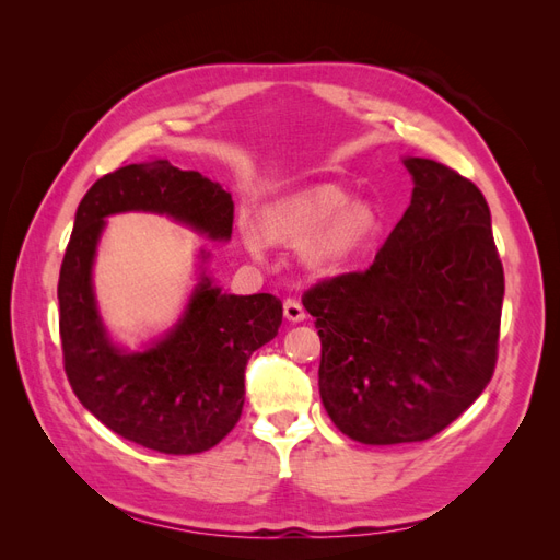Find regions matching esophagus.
Segmentation results:
<instances>
[{
	"instance_id": "34e87169",
	"label": "esophagus",
	"mask_w": 560,
	"mask_h": 560,
	"mask_svg": "<svg viewBox=\"0 0 560 560\" xmlns=\"http://www.w3.org/2000/svg\"><path fill=\"white\" fill-rule=\"evenodd\" d=\"M282 308H284V317L290 319V322H303V319H306V308H303V303L299 299H284Z\"/></svg>"
}]
</instances>
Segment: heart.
I'll return each instance as SVG.
<instances>
[{
	"instance_id": "heart-1",
	"label": "heart",
	"mask_w": 560,
	"mask_h": 560,
	"mask_svg": "<svg viewBox=\"0 0 560 560\" xmlns=\"http://www.w3.org/2000/svg\"><path fill=\"white\" fill-rule=\"evenodd\" d=\"M261 229L270 241L306 243L313 238L311 264L329 268L346 261L369 241L376 229V214L366 202H348L341 186L319 184L268 206ZM245 243L254 254L261 249L257 235H247Z\"/></svg>"
}]
</instances>
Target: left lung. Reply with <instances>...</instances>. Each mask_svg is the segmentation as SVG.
I'll return each mask as SVG.
<instances>
[{
  "label": "left lung",
  "mask_w": 560,
  "mask_h": 560,
  "mask_svg": "<svg viewBox=\"0 0 560 560\" xmlns=\"http://www.w3.org/2000/svg\"><path fill=\"white\" fill-rule=\"evenodd\" d=\"M411 206L374 264L303 294L322 341L319 397L354 442H425L493 378L504 270L483 194L404 159Z\"/></svg>",
  "instance_id": "1"
}]
</instances>
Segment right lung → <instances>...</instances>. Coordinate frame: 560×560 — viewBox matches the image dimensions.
<instances>
[{
  "label": "right lung",
  "mask_w": 560,
  "mask_h": 560,
  "mask_svg": "<svg viewBox=\"0 0 560 560\" xmlns=\"http://www.w3.org/2000/svg\"><path fill=\"white\" fill-rule=\"evenodd\" d=\"M132 210L167 214L212 241H229L233 231L231 194L196 171L156 159L100 177L79 202L60 266L65 374L79 401L118 436L167 455L202 453L238 422L247 360L276 338L282 301L224 294L202 273L161 341L142 352L116 348L97 313L91 276L105 217Z\"/></svg>",
  "instance_id": "right-lung-1"
}]
</instances>
